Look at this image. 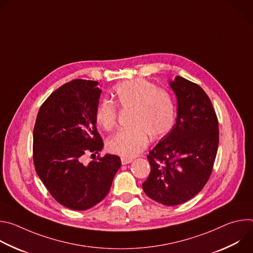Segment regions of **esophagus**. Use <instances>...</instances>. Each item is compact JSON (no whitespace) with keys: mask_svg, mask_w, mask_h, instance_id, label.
<instances>
[{"mask_svg":"<svg viewBox=\"0 0 253 253\" xmlns=\"http://www.w3.org/2000/svg\"><path fill=\"white\" fill-rule=\"evenodd\" d=\"M133 161V159L132 158H121V163L123 164V165H125V164H129V163H131Z\"/></svg>","mask_w":253,"mask_h":253,"instance_id":"1","label":"esophagus"}]
</instances>
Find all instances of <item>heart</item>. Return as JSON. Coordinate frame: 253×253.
Instances as JSON below:
<instances>
[{"label": "heart", "mask_w": 253, "mask_h": 253, "mask_svg": "<svg viewBox=\"0 0 253 253\" xmlns=\"http://www.w3.org/2000/svg\"><path fill=\"white\" fill-rule=\"evenodd\" d=\"M115 103L124 111H131L129 129L114 134L107 142L109 152L132 158L145 149L151 140L164 137L172 128L175 106L171 96L145 80L136 79L119 84L114 89ZM117 107L102 101L96 108V123L106 131L117 124Z\"/></svg>", "instance_id": "obj_1"}]
</instances>
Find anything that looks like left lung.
Instances as JSON below:
<instances>
[{"label": "left lung", "mask_w": 253, "mask_h": 253, "mask_svg": "<svg viewBox=\"0 0 253 253\" xmlns=\"http://www.w3.org/2000/svg\"><path fill=\"white\" fill-rule=\"evenodd\" d=\"M170 87L177 99L176 123L147 155L151 170L142 187L151 199L174 206L193 198L207 183L219 131L212 103L199 85L176 76Z\"/></svg>", "instance_id": "8db88e82"}]
</instances>
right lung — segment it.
<instances>
[{
	"mask_svg": "<svg viewBox=\"0 0 253 253\" xmlns=\"http://www.w3.org/2000/svg\"><path fill=\"white\" fill-rule=\"evenodd\" d=\"M97 85L75 79L55 90L40 107L33 132L36 172L52 197L73 210L102 201L121 166L120 157L111 154L84 162L85 154L103 148L95 120L101 95Z\"/></svg>",
	"mask_w": 253,
	"mask_h": 253,
	"instance_id": "obj_1",
	"label": "right lung"
}]
</instances>
